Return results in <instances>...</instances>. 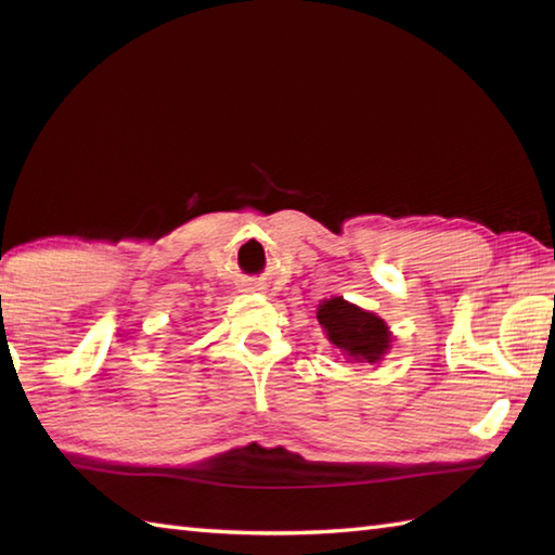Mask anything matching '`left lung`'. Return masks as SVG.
Masks as SVG:
<instances>
[{"mask_svg":"<svg viewBox=\"0 0 555 555\" xmlns=\"http://www.w3.org/2000/svg\"><path fill=\"white\" fill-rule=\"evenodd\" d=\"M317 320L324 326L328 340L356 362H379L391 344L384 320L344 298L324 300L317 310Z\"/></svg>","mask_w":555,"mask_h":555,"instance_id":"obj_1","label":"left lung"}]
</instances>
